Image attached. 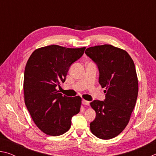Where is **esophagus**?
Returning a JSON list of instances; mask_svg holds the SVG:
<instances>
[{
	"label": "esophagus",
	"mask_w": 156,
	"mask_h": 156,
	"mask_svg": "<svg viewBox=\"0 0 156 156\" xmlns=\"http://www.w3.org/2000/svg\"><path fill=\"white\" fill-rule=\"evenodd\" d=\"M83 104L84 105H87V106H89V104H90V102H89V101H87V100H83Z\"/></svg>",
	"instance_id": "1"
}]
</instances>
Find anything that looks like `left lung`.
I'll return each mask as SVG.
<instances>
[{"mask_svg":"<svg viewBox=\"0 0 156 156\" xmlns=\"http://www.w3.org/2000/svg\"><path fill=\"white\" fill-rule=\"evenodd\" d=\"M85 54L96 62L99 83L106 89L104 101L90 103L96 113L91 131L98 138L112 139L125 129L135 107L138 93L135 65L127 52L111 44L89 47Z\"/></svg>","mask_w":156,"mask_h":156,"instance_id":"left-lung-1","label":"left lung"}]
</instances>
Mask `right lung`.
Here are the masks:
<instances>
[{
    "instance_id": "add662e5",
    "label": "right lung",
    "mask_w": 156,
    "mask_h": 156,
    "mask_svg": "<svg viewBox=\"0 0 156 156\" xmlns=\"http://www.w3.org/2000/svg\"><path fill=\"white\" fill-rule=\"evenodd\" d=\"M86 47L67 48L52 44L36 49L25 66V103L34 123L47 135L58 136L71 127L72 118L80 110V96L67 97L57 90L70 66Z\"/></svg>"
}]
</instances>
